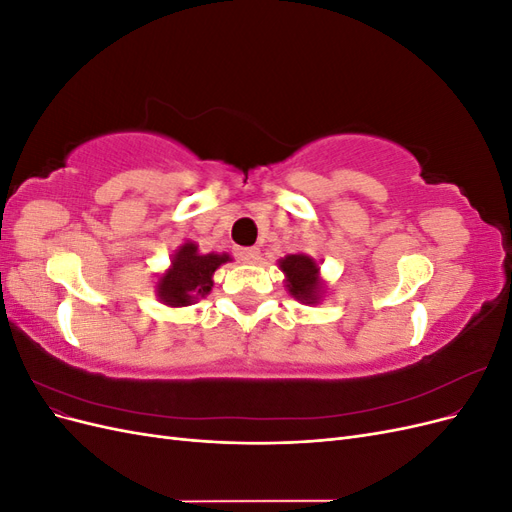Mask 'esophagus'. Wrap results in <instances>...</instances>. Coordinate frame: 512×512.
<instances>
[{
    "label": "esophagus",
    "mask_w": 512,
    "mask_h": 512,
    "mask_svg": "<svg viewBox=\"0 0 512 512\" xmlns=\"http://www.w3.org/2000/svg\"><path fill=\"white\" fill-rule=\"evenodd\" d=\"M239 258L247 262V265H254V262L260 260V250L258 247H243V250H239Z\"/></svg>",
    "instance_id": "obj_1"
}]
</instances>
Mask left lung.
Listing matches in <instances>:
<instances>
[{
  "instance_id": "1",
  "label": "left lung",
  "mask_w": 512,
  "mask_h": 512,
  "mask_svg": "<svg viewBox=\"0 0 512 512\" xmlns=\"http://www.w3.org/2000/svg\"><path fill=\"white\" fill-rule=\"evenodd\" d=\"M280 269L286 275V288L294 299L305 305H316L322 294L318 262L307 254H288L280 260Z\"/></svg>"
}]
</instances>
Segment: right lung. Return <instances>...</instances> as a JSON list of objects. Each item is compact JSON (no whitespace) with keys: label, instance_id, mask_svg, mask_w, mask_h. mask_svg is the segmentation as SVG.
Instances as JSON below:
<instances>
[{"label":"right lung","instance_id":"right-lung-1","mask_svg":"<svg viewBox=\"0 0 512 512\" xmlns=\"http://www.w3.org/2000/svg\"><path fill=\"white\" fill-rule=\"evenodd\" d=\"M230 260L228 254H200L196 243H183L173 254L170 269L160 275L156 284L158 299L170 307H185L200 297H207L213 288L215 269Z\"/></svg>","mask_w":512,"mask_h":512}]
</instances>
